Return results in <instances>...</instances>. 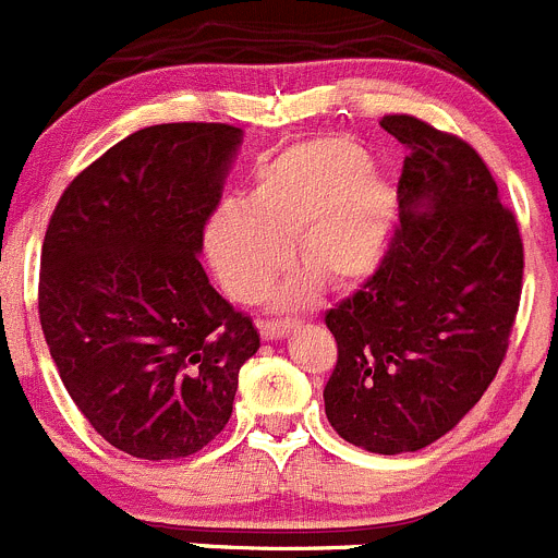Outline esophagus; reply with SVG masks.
I'll list each match as a JSON object with an SVG mask.
<instances>
[{
	"label": "esophagus",
	"mask_w": 558,
	"mask_h": 558,
	"mask_svg": "<svg viewBox=\"0 0 558 558\" xmlns=\"http://www.w3.org/2000/svg\"><path fill=\"white\" fill-rule=\"evenodd\" d=\"M291 327H294V322H278V319L258 322V332H262L264 341H278V338H283Z\"/></svg>",
	"instance_id": "1"
}]
</instances>
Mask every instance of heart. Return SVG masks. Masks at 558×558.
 Returning a JSON list of instances; mask_svg holds the SVG:
<instances>
[{"mask_svg": "<svg viewBox=\"0 0 558 558\" xmlns=\"http://www.w3.org/2000/svg\"><path fill=\"white\" fill-rule=\"evenodd\" d=\"M397 195L363 143L327 134L291 145L255 173L247 197L217 206L206 253L222 289L250 303L291 262L305 272L278 291V303H303L325 280L352 289L372 278L388 253Z\"/></svg>", "mask_w": 558, "mask_h": 558, "instance_id": "obj_1", "label": "heart"}]
</instances>
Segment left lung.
I'll list each match as a JSON object with an SVG mask.
<instances>
[{"mask_svg":"<svg viewBox=\"0 0 558 558\" xmlns=\"http://www.w3.org/2000/svg\"><path fill=\"white\" fill-rule=\"evenodd\" d=\"M379 126L408 145L399 226L377 272L325 314L338 361L332 429L374 454L435 444L482 399L509 350L523 239L476 148L413 114Z\"/></svg>","mask_w":558,"mask_h":558,"instance_id":"left-lung-1","label":"left lung"}]
</instances>
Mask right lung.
<instances>
[{
    "instance_id": "add662e5",
    "label": "right lung",
    "mask_w": 558,
    "mask_h": 558,
    "mask_svg": "<svg viewBox=\"0 0 558 558\" xmlns=\"http://www.w3.org/2000/svg\"><path fill=\"white\" fill-rule=\"evenodd\" d=\"M242 129L159 123L82 170L40 253L38 314L62 385L93 429L137 460H179L228 424L253 319L197 253Z\"/></svg>"
}]
</instances>
